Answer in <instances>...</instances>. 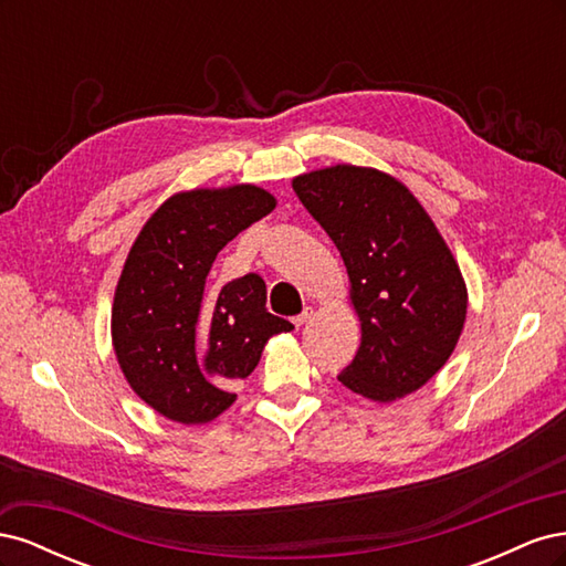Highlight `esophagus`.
Returning a JSON list of instances; mask_svg holds the SVG:
<instances>
[{
    "label": "esophagus",
    "instance_id": "1",
    "mask_svg": "<svg viewBox=\"0 0 566 566\" xmlns=\"http://www.w3.org/2000/svg\"><path fill=\"white\" fill-rule=\"evenodd\" d=\"M312 314H314V310H312V306H304V310H302V314L300 316H295L293 318V323L297 325V328H300V325H304L306 321H310L312 318Z\"/></svg>",
    "mask_w": 566,
    "mask_h": 566
}]
</instances>
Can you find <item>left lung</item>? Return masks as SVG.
<instances>
[{
  "label": "left lung",
  "mask_w": 566,
  "mask_h": 566,
  "mask_svg": "<svg viewBox=\"0 0 566 566\" xmlns=\"http://www.w3.org/2000/svg\"><path fill=\"white\" fill-rule=\"evenodd\" d=\"M297 198L345 260L361 347L337 380L389 403L449 361L468 287L416 196L373 167L335 165L293 179Z\"/></svg>",
  "instance_id": "8db88e82"
}]
</instances>
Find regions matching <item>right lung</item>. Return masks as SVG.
I'll return each mask as SVG.
<instances>
[{
	"instance_id": "1",
	"label": "right lung",
	"mask_w": 566,
	"mask_h": 566,
	"mask_svg": "<svg viewBox=\"0 0 566 566\" xmlns=\"http://www.w3.org/2000/svg\"><path fill=\"white\" fill-rule=\"evenodd\" d=\"M276 208L260 186L196 188L165 200L136 238L113 300V347L129 387L160 416L202 424L293 323L266 312L256 273L208 287L219 250Z\"/></svg>"
}]
</instances>
